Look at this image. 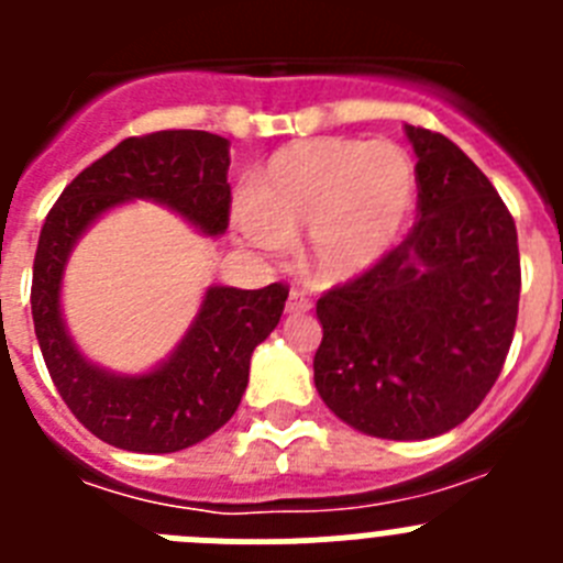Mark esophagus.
<instances>
[{"instance_id":"esophagus-1","label":"esophagus","mask_w":563,"mask_h":563,"mask_svg":"<svg viewBox=\"0 0 563 563\" xmlns=\"http://www.w3.org/2000/svg\"><path fill=\"white\" fill-rule=\"evenodd\" d=\"M290 316H301V312H310L312 310V301L310 296H307L305 290H292L290 296H287V307H285Z\"/></svg>"}]
</instances>
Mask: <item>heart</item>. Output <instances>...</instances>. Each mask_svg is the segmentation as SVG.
<instances>
[{"label":"heart","mask_w":563,"mask_h":563,"mask_svg":"<svg viewBox=\"0 0 563 563\" xmlns=\"http://www.w3.org/2000/svg\"><path fill=\"white\" fill-rule=\"evenodd\" d=\"M417 166L391 141L310 137L278 148L236 208L239 233L265 253L307 233L321 282H346L389 256L417 206Z\"/></svg>","instance_id":"b5f03b06"}]
</instances>
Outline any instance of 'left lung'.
I'll use <instances>...</instances> for the list:
<instances>
[{
	"label": "left lung",
	"mask_w": 563,
	"mask_h": 563,
	"mask_svg": "<svg viewBox=\"0 0 563 563\" xmlns=\"http://www.w3.org/2000/svg\"><path fill=\"white\" fill-rule=\"evenodd\" d=\"M406 134L417 225L316 305L318 395L383 440H429L474 415L505 366L521 292L516 222L490 180L445 134Z\"/></svg>",
	"instance_id": "1"
}]
</instances>
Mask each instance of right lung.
<instances>
[{
	"instance_id": "right-lung-1",
	"label": "right lung",
	"mask_w": 563,
	"mask_h": 563,
	"mask_svg": "<svg viewBox=\"0 0 563 563\" xmlns=\"http://www.w3.org/2000/svg\"><path fill=\"white\" fill-rule=\"evenodd\" d=\"M231 143L197 129L126 137L84 168L49 208L33 262V327L47 372L84 429L114 449L172 454L222 429L245 395L251 355L276 330L287 285L208 287L177 350L146 375H114L78 352L62 318L67 258L92 222L129 200H154L220 236L231 217Z\"/></svg>"
}]
</instances>
